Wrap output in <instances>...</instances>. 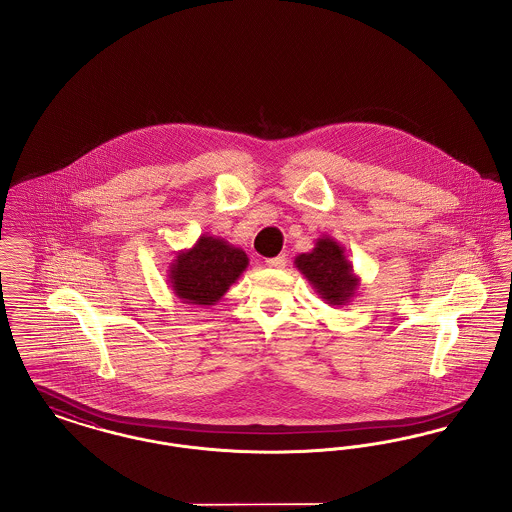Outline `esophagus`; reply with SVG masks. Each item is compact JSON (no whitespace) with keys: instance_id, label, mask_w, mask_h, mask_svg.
Returning <instances> with one entry per match:
<instances>
[{"instance_id":"obj_1","label":"esophagus","mask_w":512,"mask_h":512,"mask_svg":"<svg viewBox=\"0 0 512 512\" xmlns=\"http://www.w3.org/2000/svg\"><path fill=\"white\" fill-rule=\"evenodd\" d=\"M265 265H267L268 268H284L286 267V255H278V257L267 259Z\"/></svg>"}]
</instances>
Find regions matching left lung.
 <instances>
[{
	"label": "left lung",
	"instance_id": "obj_1",
	"mask_svg": "<svg viewBox=\"0 0 512 512\" xmlns=\"http://www.w3.org/2000/svg\"><path fill=\"white\" fill-rule=\"evenodd\" d=\"M293 265L330 307L349 305L361 286V278L345 257V249L330 236H320L309 253L295 257Z\"/></svg>",
	"mask_w": 512,
	"mask_h": 512
}]
</instances>
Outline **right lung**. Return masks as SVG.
<instances>
[{
  "instance_id": "right-lung-1",
  "label": "right lung",
  "mask_w": 512,
  "mask_h": 512,
  "mask_svg": "<svg viewBox=\"0 0 512 512\" xmlns=\"http://www.w3.org/2000/svg\"><path fill=\"white\" fill-rule=\"evenodd\" d=\"M249 265L244 249L222 238L201 234L190 249L176 251L169 284L178 299L190 305H217Z\"/></svg>"
}]
</instances>
